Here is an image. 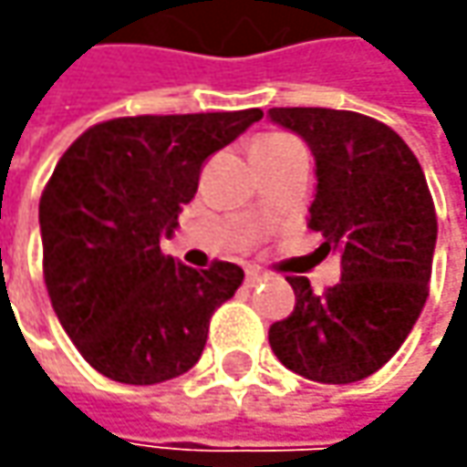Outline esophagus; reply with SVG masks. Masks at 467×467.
<instances>
[{
	"label": "esophagus",
	"instance_id": "1",
	"mask_svg": "<svg viewBox=\"0 0 467 467\" xmlns=\"http://www.w3.org/2000/svg\"><path fill=\"white\" fill-rule=\"evenodd\" d=\"M262 280H267V275L262 273L260 267H249V270H246V285H249V288L260 285Z\"/></svg>",
	"mask_w": 467,
	"mask_h": 467
}]
</instances>
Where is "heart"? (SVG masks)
I'll return each instance as SVG.
<instances>
[{
	"label": "heart",
	"mask_w": 467,
	"mask_h": 467,
	"mask_svg": "<svg viewBox=\"0 0 467 467\" xmlns=\"http://www.w3.org/2000/svg\"><path fill=\"white\" fill-rule=\"evenodd\" d=\"M257 145H298V142L294 140V137H288V135H267V137H262Z\"/></svg>",
	"instance_id": "obj_1"
}]
</instances>
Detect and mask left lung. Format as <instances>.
Listing matches in <instances>:
<instances>
[{
    "label": "left lung",
    "instance_id": "left-lung-1",
    "mask_svg": "<svg viewBox=\"0 0 467 467\" xmlns=\"http://www.w3.org/2000/svg\"><path fill=\"white\" fill-rule=\"evenodd\" d=\"M317 163L309 228L340 254V283L317 296L288 278L296 306L270 327L280 364L322 385L382 368L413 330L429 296L437 213L421 163L377 119L335 109H270Z\"/></svg>",
    "mask_w": 467,
    "mask_h": 467
}]
</instances>
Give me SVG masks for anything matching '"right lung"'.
<instances>
[{
  "mask_svg": "<svg viewBox=\"0 0 467 467\" xmlns=\"http://www.w3.org/2000/svg\"><path fill=\"white\" fill-rule=\"evenodd\" d=\"M260 109L111 119L82 132L41 205L51 306L82 358L124 385H158L202 356L213 312L244 270H194L161 252L192 202L207 155L260 121Z\"/></svg>",
  "mask_w": 467,
  "mask_h": 467,
  "instance_id": "right-lung-1",
  "label": "right lung"
}]
</instances>
